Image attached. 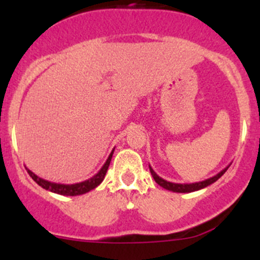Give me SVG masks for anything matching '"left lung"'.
Returning a JSON list of instances; mask_svg holds the SVG:
<instances>
[{
  "label": "left lung",
  "instance_id": "8db88e82",
  "mask_svg": "<svg viewBox=\"0 0 260 260\" xmlns=\"http://www.w3.org/2000/svg\"><path fill=\"white\" fill-rule=\"evenodd\" d=\"M229 166H230V165H229ZM229 166L225 167V169L221 170V171H220L219 174L215 175V176L210 177V179L200 181V182H195V183H175V182H170V181H166V180L162 179V177H159L158 175H157L156 172L153 171V169H152L151 166H149V171H151V175H152V177H153V179H154V181H156V182L158 183L159 186H162V187H164V188H166V190L174 191V192H193V191L201 190V188L206 187V186L211 185V183H214L215 181L219 180L220 177H221L222 175L225 174V171H226V170L229 169Z\"/></svg>",
  "mask_w": 260,
  "mask_h": 260
}]
</instances>
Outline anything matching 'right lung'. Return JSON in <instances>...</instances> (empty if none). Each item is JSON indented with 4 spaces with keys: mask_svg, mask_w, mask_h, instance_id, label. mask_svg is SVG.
Segmentation results:
<instances>
[{
    "mask_svg": "<svg viewBox=\"0 0 260 260\" xmlns=\"http://www.w3.org/2000/svg\"><path fill=\"white\" fill-rule=\"evenodd\" d=\"M113 152H114V148L112 149L111 154H109V157L107 158L106 164H104L103 167L99 170L98 174H95L93 177H90V179H88L85 181H81V182H77V183L51 182V181L44 180V179H41V177H39L38 175L34 174L31 170H28V169H26V170H27L28 175L32 177V180L35 181V182L38 183L39 186H41L43 188H45V190L51 191V192H54V193H59V195H64V196L83 195V193L89 192L90 190L95 188L96 186L101 185L102 181H103L104 177H106L107 171H108V167H109V164H111V161H112V156H113Z\"/></svg>",
    "mask_w": 260,
    "mask_h": 260,
    "instance_id": "1",
    "label": "right lung"
}]
</instances>
